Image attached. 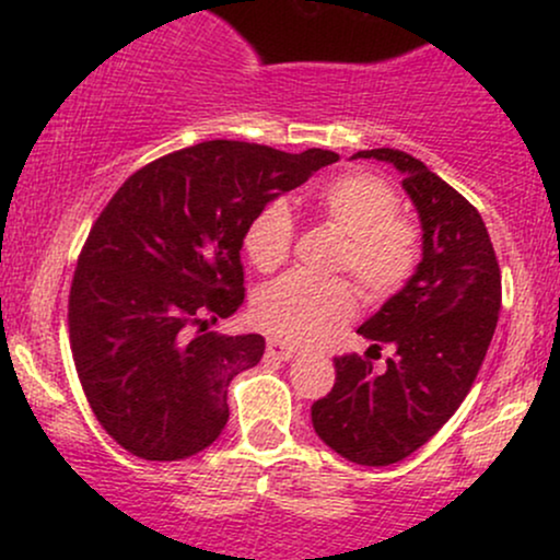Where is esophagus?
<instances>
[{
	"mask_svg": "<svg viewBox=\"0 0 560 560\" xmlns=\"http://www.w3.org/2000/svg\"><path fill=\"white\" fill-rule=\"evenodd\" d=\"M266 352L268 358H273V361H292V358L298 355V347L284 342V339H268Z\"/></svg>",
	"mask_w": 560,
	"mask_h": 560,
	"instance_id": "1",
	"label": "esophagus"
}]
</instances>
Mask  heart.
<instances>
[{
  "mask_svg": "<svg viewBox=\"0 0 560 560\" xmlns=\"http://www.w3.org/2000/svg\"><path fill=\"white\" fill-rule=\"evenodd\" d=\"M307 205L347 236L339 268L371 294H387L408 279L419 258V236L397 213V195L369 173H342L318 184ZM292 215L284 202H268L244 231L247 258L262 273L284 266L292 247ZM355 311V292L345 279L313 281L289 273L255 294L253 318L260 329L289 342H316Z\"/></svg>",
  "mask_w": 560,
  "mask_h": 560,
  "instance_id": "b5f03b06",
  "label": "heart"
}]
</instances>
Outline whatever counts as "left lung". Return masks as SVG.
<instances>
[{
  "label": "left lung",
  "instance_id": "8db88e82",
  "mask_svg": "<svg viewBox=\"0 0 560 560\" xmlns=\"http://www.w3.org/2000/svg\"><path fill=\"white\" fill-rule=\"evenodd\" d=\"M402 176L421 221V260L397 294L363 320L369 355L337 358V382L313 402V429L334 453L361 466L408 458L466 400L500 313V268L485 221L453 186L400 150H361ZM398 355L374 372L370 350Z\"/></svg>",
  "mask_w": 560,
  "mask_h": 560
}]
</instances>
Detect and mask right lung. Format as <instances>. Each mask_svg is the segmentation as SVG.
Here are the masks:
<instances>
[{
  "label": "right lung",
  "mask_w": 560,
  "mask_h": 560,
  "mask_svg": "<svg viewBox=\"0 0 560 560\" xmlns=\"http://www.w3.org/2000/svg\"><path fill=\"white\" fill-rule=\"evenodd\" d=\"M213 139L144 165L96 218L70 287V350L105 432L144 460H184L229 421V384L266 352L260 334L210 324L244 302L249 221L337 163Z\"/></svg>",
  "instance_id": "add662e5"
}]
</instances>
